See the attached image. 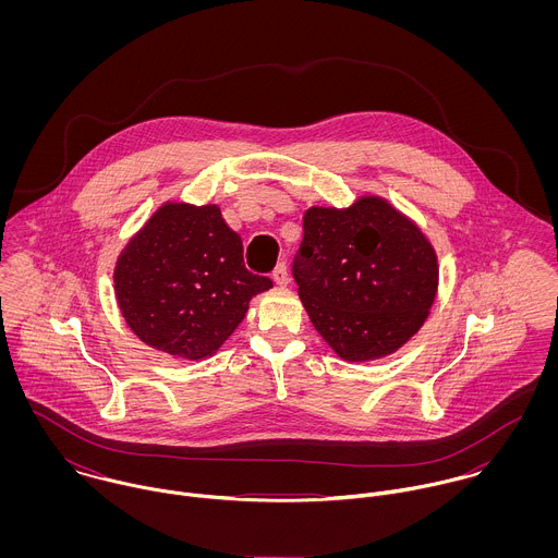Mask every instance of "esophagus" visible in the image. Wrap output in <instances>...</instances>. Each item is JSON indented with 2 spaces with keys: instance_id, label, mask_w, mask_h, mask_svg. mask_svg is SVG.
<instances>
[{
  "instance_id": "1",
  "label": "esophagus",
  "mask_w": 558,
  "mask_h": 558,
  "mask_svg": "<svg viewBox=\"0 0 558 558\" xmlns=\"http://www.w3.org/2000/svg\"><path fill=\"white\" fill-rule=\"evenodd\" d=\"M272 281H275L277 286H286V283L290 281V275H288V266H286L283 262H279V264L275 266V270H272Z\"/></svg>"
}]
</instances>
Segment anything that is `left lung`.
Segmentation results:
<instances>
[{
    "mask_svg": "<svg viewBox=\"0 0 558 558\" xmlns=\"http://www.w3.org/2000/svg\"><path fill=\"white\" fill-rule=\"evenodd\" d=\"M292 275L319 337L348 363L393 354L425 324L438 257L421 228L378 195L312 206Z\"/></svg>",
    "mask_w": 558,
    "mask_h": 558,
    "instance_id": "obj_1",
    "label": "left lung"
}]
</instances>
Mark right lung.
<instances>
[{"instance_id": "add662e5", "label": "right lung", "mask_w": 558, "mask_h": 558, "mask_svg": "<svg viewBox=\"0 0 558 558\" xmlns=\"http://www.w3.org/2000/svg\"><path fill=\"white\" fill-rule=\"evenodd\" d=\"M129 328L150 348L199 361L239 328L268 277L244 268L242 240L217 204L167 202L129 240L113 270Z\"/></svg>"}]
</instances>
